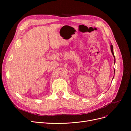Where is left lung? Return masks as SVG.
Masks as SVG:
<instances>
[{
	"label": "left lung",
	"instance_id": "8db88e82",
	"mask_svg": "<svg viewBox=\"0 0 131 131\" xmlns=\"http://www.w3.org/2000/svg\"><path fill=\"white\" fill-rule=\"evenodd\" d=\"M110 50H111V51H112V54H113V56H114V59H115L114 62H115V57L114 54V51H113V45H112V44L110 45ZM114 74H115V69H114ZM114 77H113V79H114Z\"/></svg>",
	"mask_w": 131,
	"mask_h": 131
}]
</instances>
